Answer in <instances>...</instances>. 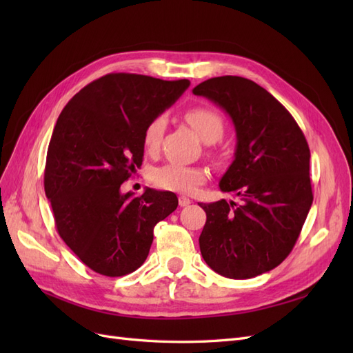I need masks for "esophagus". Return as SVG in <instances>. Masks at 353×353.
Returning <instances> with one entry per match:
<instances>
[{
	"label": "esophagus",
	"instance_id": "34e87169",
	"mask_svg": "<svg viewBox=\"0 0 353 353\" xmlns=\"http://www.w3.org/2000/svg\"><path fill=\"white\" fill-rule=\"evenodd\" d=\"M190 203H191V200H190L188 197H185V196H181V197H179V206H181V208L188 206Z\"/></svg>",
	"mask_w": 353,
	"mask_h": 353
}]
</instances>
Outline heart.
Here are the masks:
<instances>
[{
	"label": "heart",
	"instance_id": "obj_1",
	"mask_svg": "<svg viewBox=\"0 0 353 353\" xmlns=\"http://www.w3.org/2000/svg\"><path fill=\"white\" fill-rule=\"evenodd\" d=\"M185 121L193 128L196 134L205 143H215L223 134V119L218 110L208 108V105H199V108L188 109L184 114ZM166 128L165 116L159 114L147 123L143 143L147 152H156ZM208 178V172L201 168L185 166L178 163H166L163 166L154 168L150 174L152 183L168 191H175V193L190 194L205 183Z\"/></svg>",
	"mask_w": 353,
	"mask_h": 353
}]
</instances>
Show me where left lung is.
<instances>
[{"mask_svg":"<svg viewBox=\"0 0 353 353\" xmlns=\"http://www.w3.org/2000/svg\"><path fill=\"white\" fill-rule=\"evenodd\" d=\"M193 94L225 110L236 128V153L219 188L241 199L199 203L206 212L200 252L227 279H253L279 266L299 239L314 200L311 152L293 116L250 79L210 78Z\"/></svg>","mask_w":353,"mask_h":353,"instance_id":"8db88e82","label":"left lung"}]
</instances>
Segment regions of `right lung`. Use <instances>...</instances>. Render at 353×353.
I'll return each instance as SVG.
<instances>
[{
	"instance_id": "1",
	"label": "right lung",
	"mask_w": 353,
	"mask_h": 353,
	"mask_svg": "<svg viewBox=\"0 0 353 353\" xmlns=\"http://www.w3.org/2000/svg\"><path fill=\"white\" fill-rule=\"evenodd\" d=\"M188 87V79L109 73L74 94L59 116L46 194L60 237L97 274L122 276L140 268L156 223L178 206L170 191L145 188L135 197L121 185L143 163L147 123Z\"/></svg>"
}]
</instances>
